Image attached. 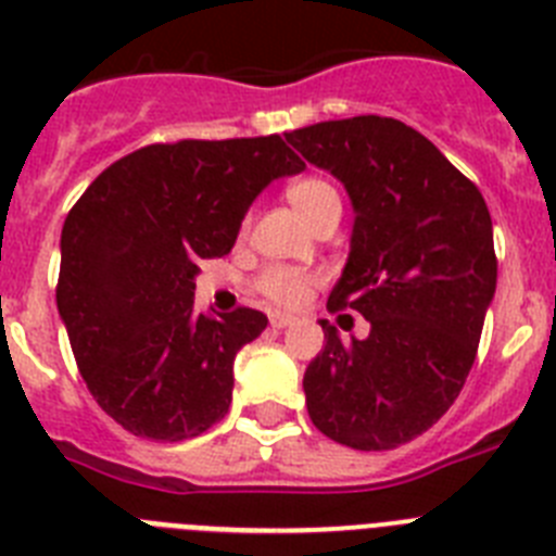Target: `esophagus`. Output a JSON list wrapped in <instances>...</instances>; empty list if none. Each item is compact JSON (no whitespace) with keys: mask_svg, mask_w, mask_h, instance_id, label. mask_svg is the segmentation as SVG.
Returning <instances> with one entry per match:
<instances>
[{"mask_svg":"<svg viewBox=\"0 0 556 556\" xmlns=\"http://www.w3.org/2000/svg\"><path fill=\"white\" fill-rule=\"evenodd\" d=\"M296 325V318L288 316V313H271V327H277V330H282V327H291Z\"/></svg>","mask_w":556,"mask_h":556,"instance_id":"esophagus-1","label":"esophagus"}]
</instances>
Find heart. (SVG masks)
Here are the masks:
<instances>
[{
  "label": "heart",
  "mask_w": 556,
  "mask_h": 556,
  "mask_svg": "<svg viewBox=\"0 0 556 556\" xmlns=\"http://www.w3.org/2000/svg\"><path fill=\"white\" fill-rule=\"evenodd\" d=\"M288 201L296 206L299 215H302L311 226H316L318 220L327 218V215H341V192H338L336 185L327 181V178H299V181H293V185L288 187ZM313 285H316V277H313V274L274 265V268L260 274L257 291L263 293L268 302H274V305L296 307L305 302Z\"/></svg>",
  "instance_id": "heart-1"
}]
</instances>
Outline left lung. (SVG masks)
I'll return each instance as SVG.
<instances>
[{
    "mask_svg": "<svg viewBox=\"0 0 556 556\" xmlns=\"http://www.w3.org/2000/svg\"><path fill=\"white\" fill-rule=\"evenodd\" d=\"M285 139L350 192V260L327 311L350 307L371 327L344 344L321 318L327 344L302 380L307 414L338 445L392 451L428 431L470 375L498 279L490 210L400 119H330Z\"/></svg>",
    "mask_w": 556,
    "mask_h": 556,
    "instance_id": "1",
    "label": "left lung"
}]
</instances>
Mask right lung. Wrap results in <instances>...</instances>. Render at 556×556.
Masks as SVG:
<instances>
[{
  "instance_id": "add662e5",
  "label": "right lung",
  "mask_w": 556,
  "mask_h": 556,
  "mask_svg": "<svg viewBox=\"0 0 556 556\" xmlns=\"http://www.w3.org/2000/svg\"><path fill=\"white\" fill-rule=\"evenodd\" d=\"M302 167L277 134L178 139L128 153L77 198L58 313L91 397L125 431L181 442L226 417L235 355L268 318L198 313V260L229 254L251 201Z\"/></svg>"
}]
</instances>
